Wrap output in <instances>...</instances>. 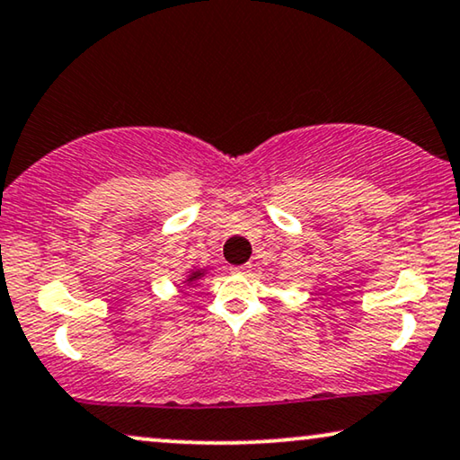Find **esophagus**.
<instances>
[{"mask_svg": "<svg viewBox=\"0 0 460 460\" xmlns=\"http://www.w3.org/2000/svg\"><path fill=\"white\" fill-rule=\"evenodd\" d=\"M232 272H234V274H249L251 266H249V263H244V266H234V268H232Z\"/></svg>", "mask_w": 460, "mask_h": 460, "instance_id": "esophagus-1", "label": "esophagus"}]
</instances>
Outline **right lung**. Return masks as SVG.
Segmentation results:
<instances>
[{
    "label": "right lung",
    "mask_w": 460,
    "mask_h": 460,
    "mask_svg": "<svg viewBox=\"0 0 460 460\" xmlns=\"http://www.w3.org/2000/svg\"><path fill=\"white\" fill-rule=\"evenodd\" d=\"M199 276H200V272H192V274H190V279H188V280H197Z\"/></svg>",
    "instance_id": "add662e5"
}]
</instances>
